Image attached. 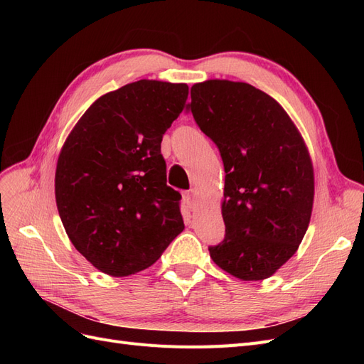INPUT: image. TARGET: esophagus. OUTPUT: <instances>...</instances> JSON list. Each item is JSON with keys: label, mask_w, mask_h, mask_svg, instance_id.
<instances>
[{"label": "esophagus", "mask_w": 364, "mask_h": 364, "mask_svg": "<svg viewBox=\"0 0 364 364\" xmlns=\"http://www.w3.org/2000/svg\"><path fill=\"white\" fill-rule=\"evenodd\" d=\"M183 199H185V203L188 205L190 209H194V208H196V205H197V194H196L194 190H191V191H188V193H185V194H183Z\"/></svg>", "instance_id": "1"}]
</instances>
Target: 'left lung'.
<instances>
[{"label": "left lung", "instance_id": "1", "mask_svg": "<svg viewBox=\"0 0 364 364\" xmlns=\"http://www.w3.org/2000/svg\"><path fill=\"white\" fill-rule=\"evenodd\" d=\"M188 109L226 173V235L209 255L241 281L266 279L294 255L310 225L314 171L305 141L284 107L249 83H196Z\"/></svg>", "mask_w": 364, "mask_h": 364}]
</instances>
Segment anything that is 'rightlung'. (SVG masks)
Masks as SVG:
<instances>
[{"label": "right lung", "instance_id": "obj_1", "mask_svg": "<svg viewBox=\"0 0 364 364\" xmlns=\"http://www.w3.org/2000/svg\"><path fill=\"white\" fill-rule=\"evenodd\" d=\"M186 98V83H129L95 100L60 150L54 193L63 228L106 274L150 267L185 228L161 141Z\"/></svg>", "mask_w": 364, "mask_h": 364}]
</instances>
